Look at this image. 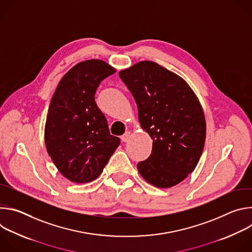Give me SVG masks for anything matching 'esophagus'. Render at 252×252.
Masks as SVG:
<instances>
[{
    "instance_id": "esophagus-1",
    "label": "esophagus",
    "mask_w": 252,
    "mask_h": 252,
    "mask_svg": "<svg viewBox=\"0 0 252 252\" xmlns=\"http://www.w3.org/2000/svg\"><path fill=\"white\" fill-rule=\"evenodd\" d=\"M129 137H130V131H126V132H125V134H124V135H122L121 139H122V141L126 142V141H127V140L129 139Z\"/></svg>"
}]
</instances>
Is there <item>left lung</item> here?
<instances>
[{"mask_svg": "<svg viewBox=\"0 0 252 252\" xmlns=\"http://www.w3.org/2000/svg\"><path fill=\"white\" fill-rule=\"evenodd\" d=\"M119 75L134 97L141 128L154 140L151 156L137 163L140 175L159 189L182 183L204 147L206 124L197 96L183 78L152 61Z\"/></svg>", "mask_w": 252, "mask_h": 252, "instance_id": "left-lung-1", "label": "left lung"}]
</instances>
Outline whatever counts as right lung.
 <instances>
[{"mask_svg":"<svg viewBox=\"0 0 252 252\" xmlns=\"http://www.w3.org/2000/svg\"><path fill=\"white\" fill-rule=\"evenodd\" d=\"M116 73L101 60H88L71 67L52 97L45 126L49 156L68 181H94L120 146L94 101L100 82Z\"/></svg>","mask_w":252,"mask_h":252,"instance_id":"obj_1","label":"right lung"}]
</instances>
